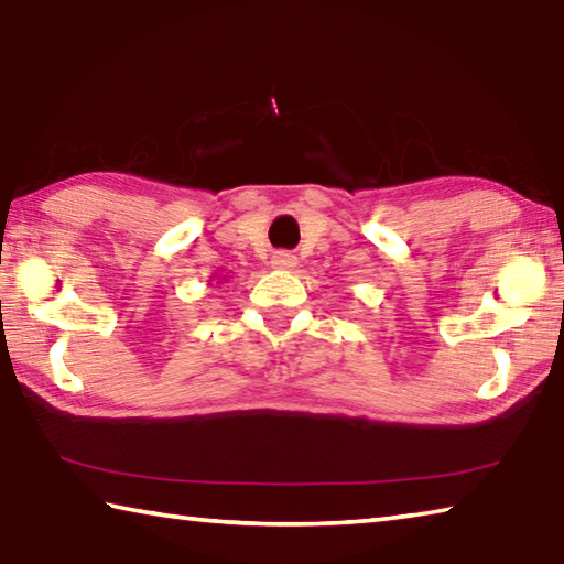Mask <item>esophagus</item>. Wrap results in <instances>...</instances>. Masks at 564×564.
Masks as SVG:
<instances>
[{"mask_svg":"<svg viewBox=\"0 0 564 564\" xmlns=\"http://www.w3.org/2000/svg\"><path fill=\"white\" fill-rule=\"evenodd\" d=\"M271 265L279 271H293L295 265H299V259H295L291 251H275L271 256Z\"/></svg>","mask_w":564,"mask_h":564,"instance_id":"esophagus-1","label":"esophagus"}]
</instances>
